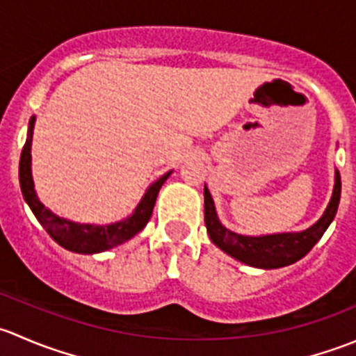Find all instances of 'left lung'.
Returning <instances> with one entry per match:
<instances>
[{
    "instance_id": "obj_1",
    "label": "left lung",
    "mask_w": 356,
    "mask_h": 356,
    "mask_svg": "<svg viewBox=\"0 0 356 356\" xmlns=\"http://www.w3.org/2000/svg\"><path fill=\"white\" fill-rule=\"evenodd\" d=\"M204 224L211 243L231 254L236 260L258 268H279L294 264L303 258L308 251L317 245L331 222L336 217L337 204L341 198V175L336 170L331 201L325 208L324 215L312 227L301 232H282V234L268 236H243L229 231L220 224L215 211L213 200L204 186Z\"/></svg>"
}]
</instances>
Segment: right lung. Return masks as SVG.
Returning a JSON list of instances; mask_svg holds the SVG:
<instances>
[{
    "label": "right lung",
    "instance_id": "right-lung-1",
    "mask_svg": "<svg viewBox=\"0 0 356 356\" xmlns=\"http://www.w3.org/2000/svg\"><path fill=\"white\" fill-rule=\"evenodd\" d=\"M34 122L35 117H31L29 120V132H27V141H25L22 155H20V167H19V179H20V189L25 203L31 207L32 213L39 220V224L46 229L49 236L58 243L60 246L65 248L68 251L74 253H102V251L110 250L122 243L129 241L134 238L139 231L145 229L148 224L149 217L153 213V207L158 196V191L167 181L168 175L172 174L167 172L161 175L158 181L153 182L145 193L136 210L132 211L131 217L124 218L120 222L108 225H92V224H77V222L67 220V218L58 217L53 213L51 210L44 207L35 195L34 181H32V172H31V145H32V131H34Z\"/></svg>",
    "mask_w": 356,
    "mask_h": 356
}]
</instances>
